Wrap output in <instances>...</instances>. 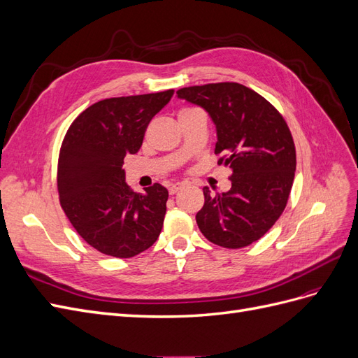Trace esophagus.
Returning a JSON list of instances; mask_svg holds the SVG:
<instances>
[{"label": "esophagus", "mask_w": 358, "mask_h": 358, "mask_svg": "<svg viewBox=\"0 0 358 358\" xmlns=\"http://www.w3.org/2000/svg\"><path fill=\"white\" fill-rule=\"evenodd\" d=\"M180 188H182V183H171V185H169V192L176 194Z\"/></svg>", "instance_id": "esophagus-1"}]
</instances>
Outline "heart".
<instances>
[{
    "label": "heart",
    "mask_w": 358,
    "mask_h": 358,
    "mask_svg": "<svg viewBox=\"0 0 358 358\" xmlns=\"http://www.w3.org/2000/svg\"><path fill=\"white\" fill-rule=\"evenodd\" d=\"M183 110H188V109H183Z\"/></svg>",
    "instance_id": "b5f03b06"
}]
</instances>
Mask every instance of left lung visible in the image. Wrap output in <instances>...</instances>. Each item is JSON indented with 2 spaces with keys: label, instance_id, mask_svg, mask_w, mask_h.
Returning a JSON list of instances; mask_svg holds the SVG:
<instances>
[{
  "label": "left lung",
  "instance_id": "left-lung-1",
  "mask_svg": "<svg viewBox=\"0 0 358 358\" xmlns=\"http://www.w3.org/2000/svg\"><path fill=\"white\" fill-rule=\"evenodd\" d=\"M178 99L197 104L216 127L218 164L231 169L230 191L212 196L196 215L209 242L237 249L263 237L282 215L296 171L289 128L264 96L234 82L189 86Z\"/></svg>",
  "mask_w": 358,
  "mask_h": 358
}]
</instances>
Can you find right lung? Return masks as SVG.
<instances>
[{
    "instance_id": "right-lung-1",
    "label": "right lung",
    "mask_w": 358,
    "mask_h": 358,
    "mask_svg": "<svg viewBox=\"0 0 358 358\" xmlns=\"http://www.w3.org/2000/svg\"><path fill=\"white\" fill-rule=\"evenodd\" d=\"M173 90L106 99L70 125L58 159L61 208L82 239L101 254L131 258L152 246L162 229L169 191L154 183L129 189L124 158L137 154L152 119Z\"/></svg>"
}]
</instances>
